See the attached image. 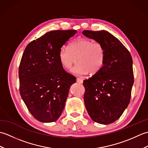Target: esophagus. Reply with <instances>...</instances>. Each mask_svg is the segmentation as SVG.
<instances>
[{
	"mask_svg": "<svg viewBox=\"0 0 148 148\" xmlns=\"http://www.w3.org/2000/svg\"><path fill=\"white\" fill-rule=\"evenodd\" d=\"M76 81H77V82L78 83H80V84L83 83V79H80V78H77Z\"/></svg>",
	"mask_w": 148,
	"mask_h": 148,
	"instance_id": "obj_1",
	"label": "esophagus"
}]
</instances>
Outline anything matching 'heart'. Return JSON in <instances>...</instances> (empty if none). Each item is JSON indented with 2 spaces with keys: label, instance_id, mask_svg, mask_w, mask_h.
I'll list each match as a JSON object with an SVG mask.
<instances>
[{
  "label": "heart",
  "instance_id": "b5f03b06",
  "mask_svg": "<svg viewBox=\"0 0 148 148\" xmlns=\"http://www.w3.org/2000/svg\"><path fill=\"white\" fill-rule=\"evenodd\" d=\"M106 58L103 45L99 42L80 38L69 44V48H62L58 53V60L65 69H71L77 59V64L71 72L77 76H82L89 72L95 74L102 67Z\"/></svg>",
  "mask_w": 148,
  "mask_h": 148
}]
</instances>
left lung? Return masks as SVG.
<instances>
[{
    "label": "left lung",
    "instance_id": "obj_1",
    "mask_svg": "<svg viewBox=\"0 0 148 148\" xmlns=\"http://www.w3.org/2000/svg\"><path fill=\"white\" fill-rule=\"evenodd\" d=\"M83 34L101 43L106 51L102 67L83 81L84 104L93 121L108 125L119 119L130 103L134 82L132 58L108 31L84 30Z\"/></svg>",
    "mask_w": 148,
    "mask_h": 148
}]
</instances>
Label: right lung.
Masks as SVG:
<instances>
[{"label": "right lung", "mask_w": 148, "mask_h": 148, "mask_svg": "<svg viewBox=\"0 0 148 148\" xmlns=\"http://www.w3.org/2000/svg\"><path fill=\"white\" fill-rule=\"evenodd\" d=\"M77 32L53 30L30 42L19 66L20 93L34 118L39 121L57 120L64 109L69 90L76 77L67 73L58 60V53Z\"/></svg>", "instance_id": "1"}]
</instances>
